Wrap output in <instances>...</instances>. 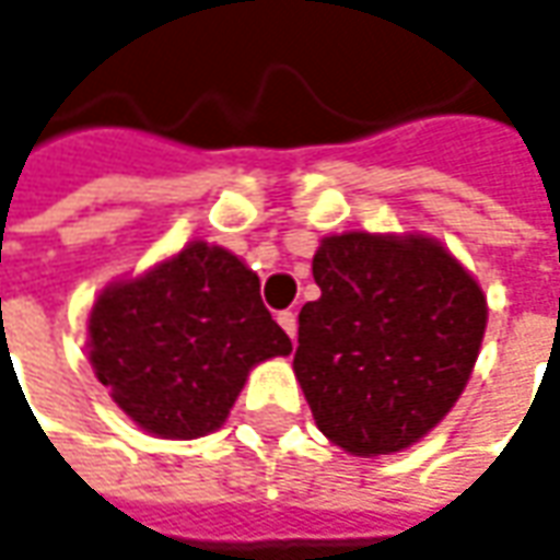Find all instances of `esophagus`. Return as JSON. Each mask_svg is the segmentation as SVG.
Listing matches in <instances>:
<instances>
[{"label":"esophagus","mask_w":560,"mask_h":560,"mask_svg":"<svg viewBox=\"0 0 560 560\" xmlns=\"http://www.w3.org/2000/svg\"><path fill=\"white\" fill-rule=\"evenodd\" d=\"M277 324L287 329L289 339H295V332H299V320H295V311H280V314H277Z\"/></svg>","instance_id":"1"}]
</instances>
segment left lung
Returning <instances> with one entry per match:
<instances>
[{"mask_svg": "<svg viewBox=\"0 0 560 560\" xmlns=\"http://www.w3.org/2000/svg\"><path fill=\"white\" fill-rule=\"evenodd\" d=\"M299 314L295 376L317 429L354 456L397 453L463 394L487 326L475 277L425 236H326Z\"/></svg>", "mask_w": 560, "mask_h": 560, "instance_id": "left-lung-1", "label": "left lung"}]
</instances>
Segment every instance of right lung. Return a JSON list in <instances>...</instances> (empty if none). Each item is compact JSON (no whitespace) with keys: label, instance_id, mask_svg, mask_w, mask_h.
I'll return each instance as SVG.
<instances>
[{"label":"right lung","instance_id":"add662e5","mask_svg":"<svg viewBox=\"0 0 560 560\" xmlns=\"http://www.w3.org/2000/svg\"><path fill=\"white\" fill-rule=\"evenodd\" d=\"M89 339L95 376L119 410L150 434L184 441L219 429L255 363L292 351L258 277L206 243L107 289Z\"/></svg>","mask_w":560,"mask_h":560}]
</instances>
